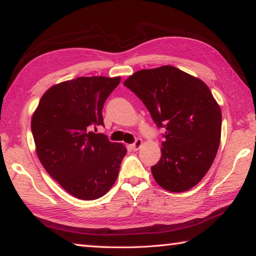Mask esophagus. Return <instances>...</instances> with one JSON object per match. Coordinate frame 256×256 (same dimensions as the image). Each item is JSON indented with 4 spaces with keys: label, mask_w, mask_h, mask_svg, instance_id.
Here are the masks:
<instances>
[{
    "label": "esophagus",
    "mask_w": 256,
    "mask_h": 256,
    "mask_svg": "<svg viewBox=\"0 0 256 256\" xmlns=\"http://www.w3.org/2000/svg\"><path fill=\"white\" fill-rule=\"evenodd\" d=\"M141 146H142V140H141V138H136V140L134 141L133 144H131V148H132L134 151H136V150L140 149Z\"/></svg>",
    "instance_id": "34e87169"
}]
</instances>
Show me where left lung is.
Here are the masks:
<instances>
[{"label": "left lung", "instance_id": "left-lung-1", "mask_svg": "<svg viewBox=\"0 0 256 256\" xmlns=\"http://www.w3.org/2000/svg\"><path fill=\"white\" fill-rule=\"evenodd\" d=\"M164 130L162 158L151 167L170 192L196 185L214 162L222 136V110L204 82L164 66L141 70L124 81Z\"/></svg>", "mask_w": 256, "mask_h": 256}]
</instances>
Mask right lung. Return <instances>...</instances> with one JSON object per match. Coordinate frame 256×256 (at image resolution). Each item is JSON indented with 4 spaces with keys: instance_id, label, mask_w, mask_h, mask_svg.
<instances>
[{
    "instance_id": "1",
    "label": "right lung",
    "mask_w": 256,
    "mask_h": 256,
    "mask_svg": "<svg viewBox=\"0 0 256 256\" xmlns=\"http://www.w3.org/2000/svg\"><path fill=\"white\" fill-rule=\"evenodd\" d=\"M120 78L80 76L42 94L32 120L37 154L46 172L80 200H96L118 178L126 154L102 133V107Z\"/></svg>"
}]
</instances>
